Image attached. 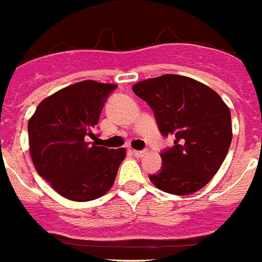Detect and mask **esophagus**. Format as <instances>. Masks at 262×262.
<instances>
[{
  "mask_svg": "<svg viewBox=\"0 0 262 262\" xmlns=\"http://www.w3.org/2000/svg\"><path fill=\"white\" fill-rule=\"evenodd\" d=\"M146 150H133V155L134 156H137V157H142L146 155Z\"/></svg>",
  "mask_w": 262,
  "mask_h": 262,
  "instance_id": "obj_1",
  "label": "esophagus"
}]
</instances>
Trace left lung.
Returning a JSON list of instances; mask_svg holds the SVG:
<instances>
[{
  "label": "left lung",
  "mask_w": 262,
  "mask_h": 262,
  "mask_svg": "<svg viewBox=\"0 0 262 262\" xmlns=\"http://www.w3.org/2000/svg\"><path fill=\"white\" fill-rule=\"evenodd\" d=\"M134 94L153 110L163 137L161 168L149 176L163 192L190 194L208 184L225 160L232 141L231 112L221 96L193 78L164 74L137 82Z\"/></svg>",
  "instance_id": "1"
}]
</instances>
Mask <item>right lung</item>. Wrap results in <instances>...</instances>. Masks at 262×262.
Returning <instances> with one entry per match:
<instances>
[{
	"label": "right lung",
	"mask_w": 262,
	"mask_h": 262,
	"mask_svg": "<svg viewBox=\"0 0 262 262\" xmlns=\"http://www.w3.org/2000/svg\"><path fill=\"white\" fill-rule=\"evenodd\" d=\"M117 85L77 82L45 98L29 120V145L37 172L63 198L88 202L113 186L125 150L98 146L88 137Z\"/></svg>",
	"instance_id": "1"
}]
</instances>
